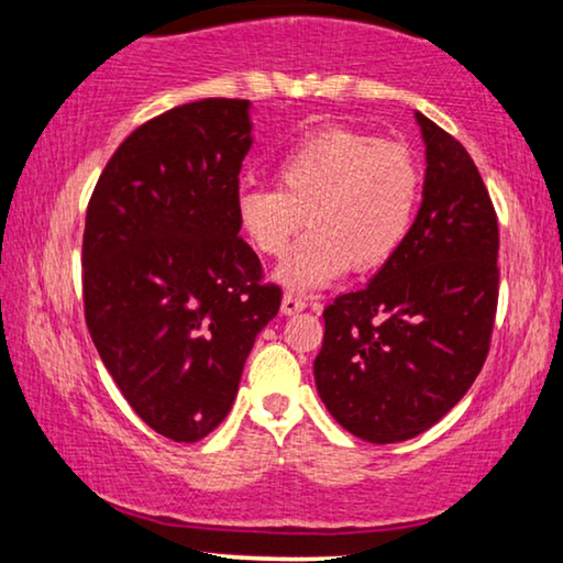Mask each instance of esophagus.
Here are the masks:
<instances>
[{
  "label": "esophagus",
  "mask_w": 563,
  "mask_h": 563,
  "mask_svg": "<svg viewBox=\"0 0 563 563\" xmlns=\"http://www.w3.org/2000/svg\"><path fill=\"white\" fill-rule=\"evenodd\" d=\"M305 307H307L305 299L297 297V295H291V291H289V295L282 297V312L284 314H297V312H302Z\"/></svg>",
  "instance_id": "esophagus-1"
}]
</instances>
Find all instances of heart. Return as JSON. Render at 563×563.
Segmentation results:
<instances>
[{"label": "heart", "mask_w": 563, "mask_h": 563, "mask_svg": "<svg viewBox=\"0 0 563 563\" xmlns=\"http://www.w3.org/2000/svg\"><path fill=\"white\" fill-rule=\"evenodd\" d=\"M279 187H243L235 218L264 256H282L299 225L302 241L276 272L297 291L382 266L405 241L420 197V168L402 143L328 128L291 145L276 164Z\"/></svg>", "instance_id": "heart-1"}]
</instances>
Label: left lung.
I'll use <instances>...</instances> for the list:
<instances>
[{
  "instance_id": "8db88e82",
  "label": "left lung",
  "mask_w": 563,
  "mask_h": 563,
  "mask_svg": "<svg viewBox=\"0 0 563 563\" xmlns=\"http://www.w3.org/2000/svg\"><path fill=\"white\" fill-rule=\"evenodd\" d=\"M426 181L412 228L364 289L325 307L314 384L361 441L426 433L472 387L497 312L499 230L489 191L456 137L415 112Z\"/></svg>"
}]
</instances>
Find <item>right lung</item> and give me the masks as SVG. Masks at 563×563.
Returning <instances> with one entry per match:
<instances>
[{
  "instance_id": "1",
  "label": "right lung",
  "mask_w": 563,
  "mask_h": 563,
  "mask_svg": "<svg viewBox=\"0 0 563 563\" xmlns=\"http://www.w3.org/2000/svg\"><path fill=\"white\" fill-rule=\"evenodd\" d=\"M249 99L174 107L130 133L84 228V312L99 358L145 426L197 443L225 420L282 289L235 218L253 143Z\"/></svg>"
}]
</instances>
